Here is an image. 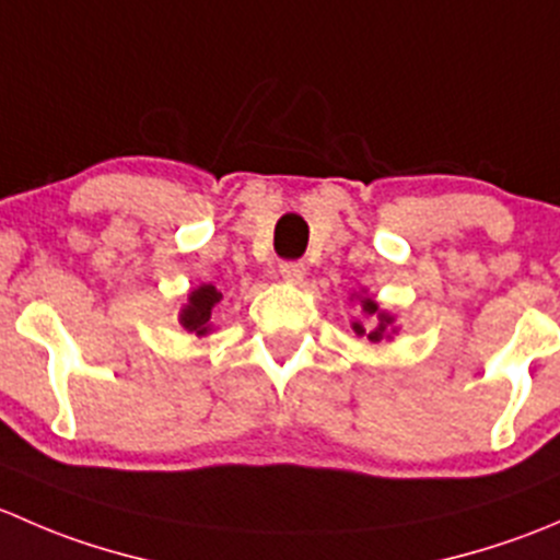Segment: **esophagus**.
<instances>
[{
	"instance_id": "obj_1",
	"label": "esophagus",
	"mask_w": 560,
	"mask_h": 560,
	"mask_svg": "<svg viewBox=\"0 0 560 560\" xmlns=\"http://www.w3.org/2000/svg\"><path fill=\"white\" fill-rule=\"evenodd\" d=\"M279 273L284 281L298 284V281H303V276H306V265L298 262V259H287V262L279 265Z\"/></svg>"
}]
</instances>
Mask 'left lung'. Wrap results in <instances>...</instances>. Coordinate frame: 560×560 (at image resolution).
I'll use <instances>...</instances> for the list:
<instances>
[{
    "label": "left lung",
    "instance_id": "obj_1",
    "mask_svg": "<svg viewBox=\"0 0 560 560\" xmlns=\"http://www.w3.org/2000/svg\"><path fill=\"white\" fill-rule=\"evenodd\" d=\"M363 312H365V314H371V316H376V319H380V325H376L374 330L369 332V338H371V341H380V338L385 336L387 325H389V322H393V316H387V314H380V306H376L374 301H363ZM354 332H360V336H363V332H365V327L360 325V322H354Z\"/></svg>",
    "mask_w": 560,
    "mask_h": 560
}]
</instances>
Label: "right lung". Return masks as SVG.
<instances>
[{"mask_svg":"<svg viewBox=\"0 0 560 560\" xmlns=\"http://www.w3.org/2000/svg\"><path fill=\"white\" fill-rule=\"evenodd\" d=\"M219 301H222V292H217V287L211 284L191 292L189 306L184 308V316H180L186 330L197 332V336H206V332L211 330V312Z\"/></svg>","mask_w":560,"mask_h":560,"instance_id":"obj_1","label":"right lung"}]
</instances>
